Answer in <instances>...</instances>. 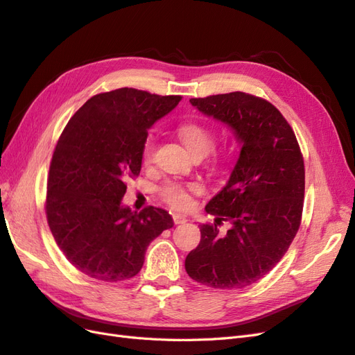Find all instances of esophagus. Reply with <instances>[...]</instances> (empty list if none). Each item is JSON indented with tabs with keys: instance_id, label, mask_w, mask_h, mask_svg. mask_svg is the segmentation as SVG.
I'll list each match as a JSON object with an SVG mask.
<instances>
[{
	"instance_id": "esophagus-1",
	"label": "esophagus",
	"mask_w": 355,
	"mask_h": 355,
	"mask_svg": "<svg viewBox=\"0 0 355 355\" xmlns=\"http://www.w3.org/2000/svg\"><path fill=\"white\" fill-rule=\"evenodd\" d=\"M173 222L176 225H180V223H185L188 222V218L184 216V214H179V213H173Z\"/></svg>"
}]
</instances>
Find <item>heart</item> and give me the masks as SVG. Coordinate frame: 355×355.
I'll return each mask as SVG.
<instances>
[{
    "instance_id": "b5f03b06",
    "label": "heart",
    "mask_w": 355,
    "mask_h": 355,
    "mask_svg": "<svg viewBox=\"0 0 355 355\" xmlns=\"http://www.w3.org/2000/svg\"><path fill=\"white\" fill-rule=\"evenodd\" d=\"M178 135L180 141L184 142L188 151L192 155L202 154L206 155L214 144V135L207 125H204L197 121H188L180 124L178 127ZM155 149V137L149 135L144 144L142 149V159L145 163H149L153 159ZM227 159L225 155H220L218 158L219 163H223ZM200 188L197 184H178V182H167L163 187L158 189V194L164 202L168 206L178 210H187L192 206V194L198 192Z\"/></svg>"
}]
</instances>
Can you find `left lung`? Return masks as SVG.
<instances>
[{
	"label": "left lung",
	"instance_id": "obj_1",
	"mask_svg": "<svg viewBox=\"0 0 355 355\" xmlns=\"http://www.w3.org/2000/svg\"><path fill=\"white\" fill-rule=\"evenodd\" d=\"M189 102L230 125L241 151L227 185L206 206L231 228L219 234L216 225H201L185 270L197 283L241 288L270 272L295 239L304 209V157L292 127L265 99L232 92Z\"/></svg>",
	"mask_w": 355,
	"mask_h": 355
}]
</instances>
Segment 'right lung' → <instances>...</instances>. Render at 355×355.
Returning a JSON list of instances; mask_svg holds the SVG:
<instances>
[{"label": "right lung", "mask_w": 355, "mask_h": 355, "mask_svg": "<svg viewBox=\"0 0 355 355\" xmlns=\"http://www.w3.org/2000/svg\"><path fill=\"white\" fill-rule=\"evenodd\" d=\"M182 96L116 89L90 98L68 121L53 153L46 214L67 259L96 280L116 283L142 270L149 243L173 227L170 214L121 204L127 178L142 167L148 128Z\"/></svg>", "instance_id": "obj_1"}]
</instances>
